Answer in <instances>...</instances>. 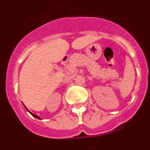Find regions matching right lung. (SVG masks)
<instances>
[{
    "instance_id": "add662e5",
    "label": "right lung",
    "mask_w": 150,
    "mask_h": 150,
    "mask_svg": "<svg viewBox=\"0 0 150 150\" xmlns=\"http://www.w3.org/2000/svg\"><path fill=\"white\" fill-rule=\"evenodd\" d=\"M26 110H27V109H26ZM28 111H29V110H28ZM30 114H31V113H30ZM32 114V115L33 116V117H36V118H38V119H40V117H39L37 115H35V114Z\"/></svg>"
}]
</instances>
